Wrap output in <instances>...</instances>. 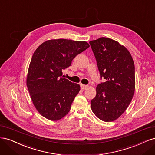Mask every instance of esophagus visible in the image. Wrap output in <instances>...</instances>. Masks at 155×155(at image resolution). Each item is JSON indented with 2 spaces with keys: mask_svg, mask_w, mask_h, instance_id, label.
<instances>
[{
  "mask_svg": "<svg viewBox=\"0 0 155 155\" xmlns=\"http://www.w3.org/2000/svg\"><path fill=\"white\" fill-rule=\"evenodd\" d=\"M88 87L87 85H84V84H81V88L82 90H84V89H86Z\"/></svg>",
  "mask_w": 155,
  "mask_h": 155,
  "instance_id": "34e87169",
  "label": "esophagus"
}]
</instances>
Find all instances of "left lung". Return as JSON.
I'll list each match as a JSON object with an SVG mask.
<instances>
[{
  "label": "left lung",
  "mask_w": 155,
  "mask_h": 155,
  "mask_svg": "<svg viewBox=\"0 0 155 155\" xmlns=\"http://www.w3.org/2000/svg\"><path fill=\"white\" fill-rule=\"evenodd\" d=\"M96 58L101 79L96 97L91 101L92 111L101 120L111 122L126 110L135 89V70L130 53L111 38L89 42Z\"/></svg>",
  "instance_id": "left-lung-1"
}]
</instances>
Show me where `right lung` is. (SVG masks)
Masks as SVG:
<instances>
[{
	"label": "right lung",
	"mask_w": 155,
	"mask_h": 155,
	"mask_svg": "<svg viewBox=\"0 0 155 155\" xmlns=\"http://www.w3.org/2000/svg\"><path fill=\"white\" fill-rule=\"evenodd\" d=\"M89 47L85 41L61 38L44 42L34 52L26 83L35 107L44 117L58 120L70 111L81 87L64 78L62 71Z\"/></svg>",
	"instance_id": "add662e5"
}]
</instances>
